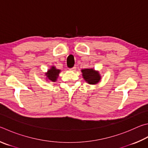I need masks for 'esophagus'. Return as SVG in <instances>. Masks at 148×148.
Instances as JSON below:
<instances>
[{
  "label": "esophagus",
  "instance_id": "34e87169",
  "mask_svg": "<svg viewBox=\"0 0 148 148\" xmlns=\"http://www.w3.org/2000/svg\"><path fill=\"white\" fill-rule=\"evenodd\" d=\"M76 66H74V67H72V68L69 69L70 71H76Z\"/></svg>",
  "mask_w": 148,
  "mask_h": 148
}]
</instances>
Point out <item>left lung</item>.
I'll return each instance as SVG.
<instances>
[{"instance_id":"1","label":"left lung","mask_w":148,"mask_h":148,"mask_svg":"<svg viewBox=\"0 0 148 148\" xmlns=\"http://www.w3.org/2000/svg\"><path fill=\"white\" fill-rule=\"evenodd\" d=\"M83 78L89 84H96L100 80V76L98 72L95 71L92 69H86L82 70Z\"/></svg>"}]
</instances>
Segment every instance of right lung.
Wrapping results in <instances>:
<instances>
[{
    "label": "right lung",
    "instance_id": "obj_1",
    "mask_svg": "<svg viewBox=\"0 0 148 148\" xmlns=\"http://www.w3.org/2000/svg\"><path fill=\"white\" fill-rule=\"evenodd\" d=\"M60 72V70L56 69L54 66H52V69L48 70V72L46 74V76L50 81L56 82L58 78Z\"/></svg>",
    "mask_w": 148,
    "mask_h": 148
}]
</instances>
